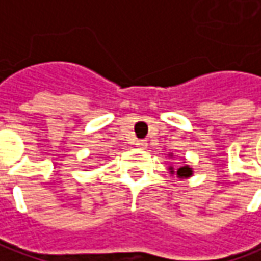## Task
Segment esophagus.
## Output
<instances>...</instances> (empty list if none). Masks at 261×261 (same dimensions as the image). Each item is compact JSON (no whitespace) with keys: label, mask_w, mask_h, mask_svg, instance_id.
<instances>
[{"label":"esophagus","mask_w":261,"mask_h":261,"mask_svg":"<svg viewBox=\"0 0 261 261\" xmlns=\"http://www.w3.org/2000/svg\"><path fill=\"white\" fill-rule=\"evenodd\" d=\"M136 146H137L139 149H143V150H144V149L147 147V140H137V142H136Z\"/></svg>","instance_id":"1"}]
</instances>
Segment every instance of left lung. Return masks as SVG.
Returning <instances> with one entry per match:
<instances>
[{"mask_svg":"<svg viewBox=\"0 0 261 261\" xmlns=\"http://www.w3.org/2000/svg\"><path fill=\"white\" fill-rule=\"evenodd\" d=\"M168 171H169V174H175L176 178H179V179H186V178H190V176H193V168L190 166V165H184V166H179V168H176L174 169V166H169L168 168Z\"/></svg>","mask_w":261,"mask_h":261,"instance_id":"obj_1","label":"left lung"}]
</instances>
